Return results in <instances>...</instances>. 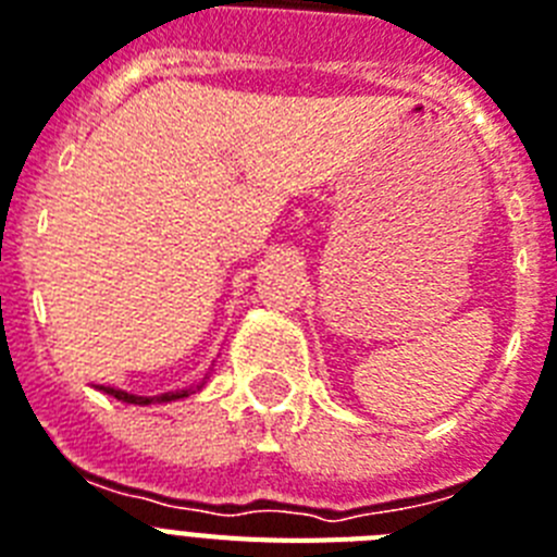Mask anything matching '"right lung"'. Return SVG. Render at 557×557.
Masks as SVG:
<instances>
[{
    "instance_id": "obj_1",
    "label": "right lung",
    "mask_w": 557,
    "mask_h": 557,
    "mask_svg": "<svg viewBox=\"0 0 557 557\" xmlns=\"http://www.w3.org/2000/svg\"><path fill=\"white\" fill-rule=\"evenodd\" d=\"M99 389L108 395H113V398H119V401L139 404V407H147V404L176 401V398H187V395H190V389H176V393H162V395H133V393H124V389H116V387H104V384Z\"/></svg>"
}]
</instances>
